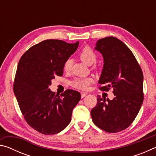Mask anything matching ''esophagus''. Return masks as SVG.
<instances>
[{
	"mask_svg": "<svg viewBox=\"0 0 156 156\" xmlns=\"http://www.w3.org/2000/svg\"><path fill=\"white\" fill-rule=\"evenodd\" d=\"M87 95V93H85V92H81V97L82 98H84Z\"/></svg>",
	"mask_w": 156,
	"mask_h": 156,
	"instance_id": "1",
	"label": "esophagus"
}]
</instances>
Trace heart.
<instances>
[{
  "mask_svg": "<svg viewBox=\"0 0 156 156\" xmlns=\"http://www.w3.org/2000/svg\"><path fill=\"white\" fill-rule=\"evenodd\" d=\"M79 57L82 61H83L87 65H91L96 61L97 55L91 47L88 46L84 47L81 50ZM73 65V60L72 58H68L66 60L64 63V70L65 72H71ZM93 78L91 77H86V78H76L72 82V85L74 88L80 90H87L88 89L90 84L93 83Z\"/></svg>",
  "mask_w": 156,
  "mask_h": 156,
  "instance_id": "obj_1",
  "label": "heart"
}]
</instances>
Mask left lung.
<instances>
[{"label": "left lung", "mask_w": 156, "mask_h": 156, "mask_svg": "<svg viewBox=\"0 0 156 156\" xmlns=\"http://www.w3.org/2000/svg\"><path fill=\"white\" fill-rule=\"evenodd\" d=\"M95 49L100 51L104 65L98 83L102 91L113 88L114 98L107 100L98 96L91 115L98 127L109 133L122 131L131 125L144 100L143 73L129 47L115 37L97 41Z\"/></svg>", "instance_id": "8db88e82"}]
</instances>
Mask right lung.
I'll return each mask as SVG.
<instances>
[{
    "mask_svg": "<svg viewBox=\"0 0 156 156\" xmlns=\"http://www.w3.org/2000/svg\"><path fill=\"white\" fill-rule=\"evenodd\" d=\"M78 44L45 40L30 47L19 60L14 92L26 122L39 133H58L71 122L80 94L67 89L59 96L49 86L56 76H62L64 63L76 51Z\"/></svg>",
    "mask_w": 156,
    "mask_h": 156,
    "instance_id": "obj_1",
    "label": "right lung"
}]
</instances>
